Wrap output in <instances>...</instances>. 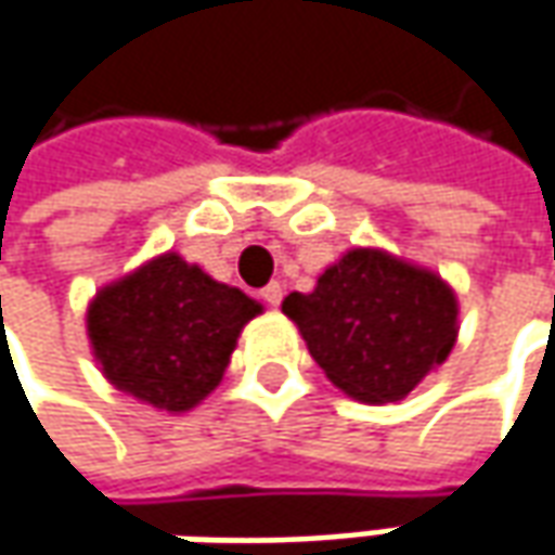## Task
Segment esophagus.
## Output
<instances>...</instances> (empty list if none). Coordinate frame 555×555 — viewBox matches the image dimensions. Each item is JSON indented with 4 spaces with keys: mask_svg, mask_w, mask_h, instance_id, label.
<instances>
[{
    "mask_svg": "<svg viewBox=\"0 0 555 555\" xmlns=\"http://www.w3.org/2000/svg\"><path fill=\"white\" fill-rule=\"evenodd\" d=\"M260 297H263V304L279 307V300H282V285H279V282H270L267 288H260Z\"/></svg>",
    "mask_w": 555,
    "mask_h": 555,
    "instance_id": "34e87169",
    "label": "esophagus"
}]
</instances>
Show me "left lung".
I'll return each instance as SVG.
<instances>
[{"label": "left lung", "mask_w": 555, "mask_h": 555, "mask_svg": "<svg viewBox=\"0 0 555 555\" xmlns=\"http://www.w3.org/2000/svg\"><path fill=\"white\" fill-rule=\"evenodd\" d=\"M282 313L337 390L369 405L405 399L457 340L449 282L380 248L347 251Z\"/></svg>", "instance_id": "1"}]
</instances>
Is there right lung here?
I'll list each match as a JSON object with an SVG mask.
<instances>
[{"label": "right lung", "mask_w": 555, "mask_h": 555, "mask_svg": "<svg viewBox=\"0 0 555 555\" xmlns=\"http://www.w3.org/2000/svg\"><path fill=\"white\" fill-rule=\"evenodd\" d=\"M258 300L168 251L104 285L88 304V340L116 390L181 414L220 384Z\"/></svg>", "instance_id": "add662e5"}]
</instances>
